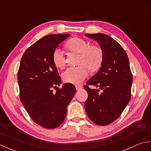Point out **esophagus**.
Here are the masks:
<instances>
[{"mask_svg": "<svg viewBox=\"0 0 151 151\" xmlns=\"http://www.w3.org/2000/svg\"><path fill=\"white\" fill-rule=\"evenodd\" d=\"M76 90L77 91H79V90H81V89H82L83 88V86H81V85H76Z\"/></svg>", "mask_w": 151, "mask_h": 151, "instance_id": "1", "label": "esophagus"}]
</instances>
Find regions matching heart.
<instances>
[{
  "label": "heart",
  "instance_id": "b5f03b06",
  "mask_svg": "<svg viewBox=\"0 0 151 151\" xmlns=\"http://www.w3.org/2000/svg\"><path fill=\"white\" fill-rule=\"evenodd\" d=\"M66 47L70 51L79 54L78 66L70 67L64 71L62 77L64 82L78 85L81 83L91 72L97 70L103 60V51L97 45H89L88 43L80 38H73L67 42ZM54 65L62 69L65 66V57L60 50L56 49L52 55Z\"/></svg>",
  "mask_w": 151,
  "mask_h": 151
}]
</instances>
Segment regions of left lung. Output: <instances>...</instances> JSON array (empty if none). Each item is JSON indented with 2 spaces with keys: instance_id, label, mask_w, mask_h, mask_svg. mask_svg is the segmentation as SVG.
<instances>
[{
  "instance_id": "obj_1",
  "label": "left lung",
  "mask_w": 151,
  "mask_h": 151,
  "mask_svg": "<svg viewBox=\"0 0 151 151\" xmlns=\"http://www.w3.org/2000/svg\"><path fill=\"white\" fill-rule=\"evenodd\" d=\"M85 36L98 43L103 60L98 72L84 86L88 93L85 108L92 121L105 126L117 119L130 101L133 80L130 64L124 49L111 37L102 33ZM88 85L97 88L90 89Z\"/></svg>"
}]
</instances>
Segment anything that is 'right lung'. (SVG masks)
<instances>
[{
	"label": "right lung",
	"instance_id": "1",
	"mask_svg": "<svg viewBox=\"0 0 151 151\" xmlns=\"http://www.w3.org/2000/svg\"><path fill=\"white\" fill-rule=\"evenodd\" d=\"M70 36H45L27 49L21 59L17 74L21 101L33 121L45 128H55L62 124L76 92L74 85L68 83L52 92L60 86L61 79L52 55Z\"/></svg>",
	"mask_w": 151,
	"mask_h": 151
}]
</instances>
